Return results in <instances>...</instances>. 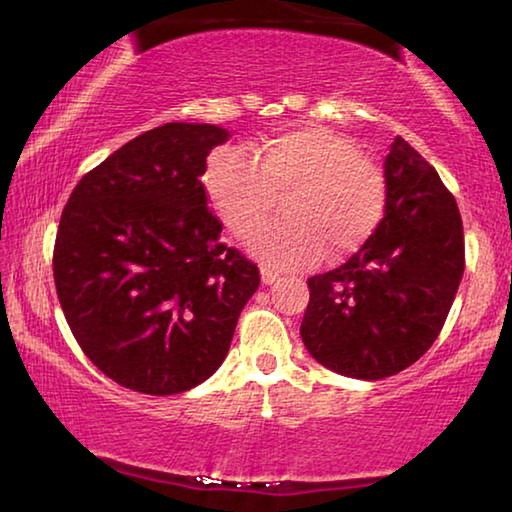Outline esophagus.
<instances>
[{
	"label": "esophagus",
	"mask_w": 512,
	"mask_h": 512,
	"mask_svg": "<svg viewBox=\"0 0 512 512\" xmlns=\"http://www.w3.org/2000/svg\"><path fill=\"white\" fill-rule=\"evenodd\" d=\"M279 272H276L274 270V267H267V265H263L261 267V281L265 283V285H272V283H276V281H279Z\"/></svg>",
	"instance_id": "obj_1"
}]
</instances>
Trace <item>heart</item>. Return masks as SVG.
Wrapping results in <instances>:
<instances>
[{
	"instance_id": "b5f03b06",
	"label": "heart",
	"mask_w": 512,
	"mask_h": 512,
	"mask_svg": "<svg viewBox=\"0 0 512 512\" xmlns=\"http://www.w3.org/2000/svg\"><path fill=\"white\" fill-rule=\"evenodd\" d=\"M285 220L256 233L251 249L274 267H308L324 256L360 249L384 213L380 166L355 143L326 128H297L267 137L256 159L220 148L206 161L204 193L233 236L247 238L285 193Z\"/></svg>"
}]
</instances>
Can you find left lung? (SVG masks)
I'll list each match as a JSON object with an SVG mask.
<instances>
[{"instance_id":"1","label":"left lung","mask_w":512,"mask_h":512,"mask_svg":"<svg viewBox=\"0 0 512 512\" xmlns=\"http://www.w3.org/2000/svg\"><path fill=\"white\" fill-rule=\"evenodd\" d=\"M384 218L362 249L308 279L303 344L330 371L382 380L418 362L441 335L465 267L454 195L409 143L384 159Z\"/></svg>"}]
</instances>
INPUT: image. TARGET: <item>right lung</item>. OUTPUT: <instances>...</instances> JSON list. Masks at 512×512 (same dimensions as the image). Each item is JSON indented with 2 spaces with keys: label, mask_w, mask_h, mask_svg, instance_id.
Masks as SVG:
<instances>
[{
  "label": "right lung",
  "mask_w": 512,
  "mask_h": 512,
  "mask_svg": "<svg viewBox=\"0 0 512 512\" xmlns=\"http://www.w3.org/2000/svg\"><path fill=\"white\" fill-rule=\"evenodd\" d=\"M229 132L164 123L89 170L53 247L62 312L121 387L173 396L218 371L261 272L220 240L202 175Z\"/></svg>",
  "instance_id": "obj_1"
}]
</instances>
